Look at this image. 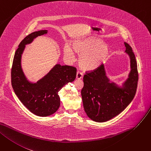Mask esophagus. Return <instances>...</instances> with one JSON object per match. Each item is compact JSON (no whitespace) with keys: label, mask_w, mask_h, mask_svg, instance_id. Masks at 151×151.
Listing matches in <instances>:
<instances>
[{"label":"esophagus","mask_w":151,"mask_h":151,"mask_svg":"<svg viewBox=\"0 0 151 151\" xmlns=\"http://www.w3.org/2000/svg\"><path fill=\"white\" fill-rule=\"evenodd\" d=\"M82 78H83V73L78 70V71L76 73V78L78 79H81Z\"/></svg>","instance_id":"1"}]
</instances>
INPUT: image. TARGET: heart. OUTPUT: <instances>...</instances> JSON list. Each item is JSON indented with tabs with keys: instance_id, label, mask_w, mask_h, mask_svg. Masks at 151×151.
Listing matches in <instances>:
<instances>
[{
	"instance_id": "heart-1",
	"label": "heart",
	"mask_w": 151,
	"mask_h": 151,
	"mask_svg": "<svg viewBox=\"0 0 151 151\" xmlns=\"http://www.w3.org/2000/svg\"><path fill=\"white\" fill-rule=\"evenodd\" d=\"M101 41L94 37H88L75 41L72 43V48L67 44L64 47L65 56L70 61L75 58V52L81 55L79 63L81 67L86 70L96 69L101 65L109 55V49Z\"/></svg>"
}]
</instances>
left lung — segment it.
<instances>
[{
  "mask_svg": "<svg viewBox=\"0 0 151 151\" xmlns=\"http://www.w3.org/2000/svg\"><path fill=\"white\" fill-rule=\"evenodd\" d=\"M126 52L130 58L131 71L124 83V88L109 83L106 76L104 66L86 72L81 90L83 106L87 116L96 122H105L113 118L127 107L136 93L138 73L132 48L124 42Z\"/></svg>",
  "mask_w": 151,
  "mask_h": 151,
  "instance_id": "1",
  "label": "left lung"
}]
</instances>
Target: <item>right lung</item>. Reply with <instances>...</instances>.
I'll use <instances>...</instances> for the list:
<instances>
[{
	"label": "right lung",
	"instance_id": "1",
	"mask_svg": "<svg viewBox=\"0 0 151 151\" xmlns=\"http://www.w3.org/2000/svg\"><path fill=\"white\" fill-rule=\"evenodd\" d=\"M47 33L40 30L27 36L19 45L12 67V85L20 101L30 112L39 116H47L55 113L60 106L58 92L76 76V68L57 64L44 78L37 83H29L22 72L21 55L25 45L34 38Z\"/></svg>",
	"mask_w": 151,
	"mask_h": 151
}]
</instances>
